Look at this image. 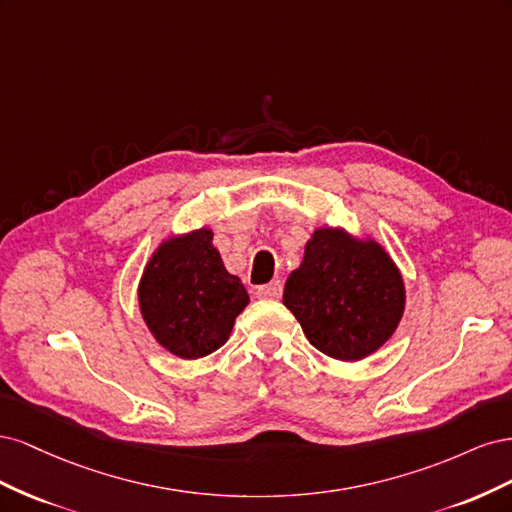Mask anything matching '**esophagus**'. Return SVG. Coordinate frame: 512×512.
Returning <instances> with one entry per match:
<instances>
[{
	"label": "esophagus",
	"instance_id": "obj_1",
	"mask_svg": "<svg viewBox=\"0 0 512 512\" xmlns=\"http://www.w3.org/2000/svg\"><path fill=\"white\" fill-rule=\"evenodd\" d=\"M256 294H258L260 299H267V301L280 299V297H282V282H271V284H267V286H260V288L256 290Z\"/></svg>",
	"mask_w": 512,
	"mask_h": 512
}]
</instances>
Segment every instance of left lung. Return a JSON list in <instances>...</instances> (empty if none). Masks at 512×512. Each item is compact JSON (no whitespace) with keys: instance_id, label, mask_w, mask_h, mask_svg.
<instances>
[{"instance_id":"obj_1","label":"left lung","mask_w":512,"mask_h":512,"mask_svg":"<svg viewBox=\"0 0 512 512\" xmlns=\"http://www.w3.org/2000/svg\"><path fill=\"white\" fill-rule=\"evenodd\" d=\"M282 301L309 344L335 361L356 363L397 331L406 312V284L378 239L318 226L301 265L288 275Z\"/></svg>"}]
</instances>
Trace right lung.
Masks as SVG:
<instances>
[{"label":"right lung","mask_w":512,"mask_h":512,"mask_svg":"<svg viewBox=\"0 0 512 512\" xmlns=\"http://www.w3.org/2000/svg\"><path fill=\"white\" fill-rule=\"evenodd\" d=\"M247 303L250 294L226 271L209 226L162 239L138 282L149 333L183 361L222 348Z\"/></svg>","instance_id":"add662e5"}]
</instances>
